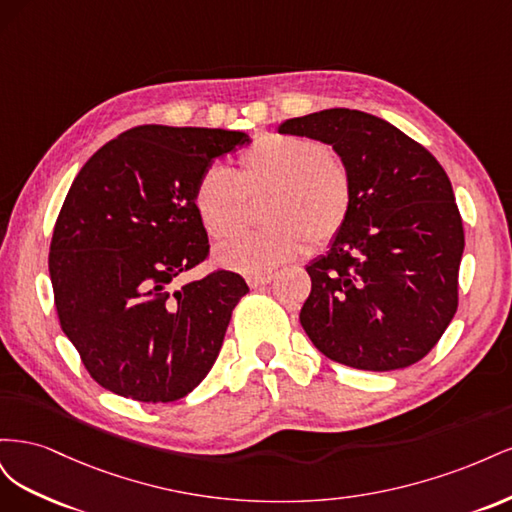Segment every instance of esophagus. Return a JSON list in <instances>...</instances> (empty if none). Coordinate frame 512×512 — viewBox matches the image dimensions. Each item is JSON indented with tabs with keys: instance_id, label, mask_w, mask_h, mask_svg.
<instances>
[{
	"instance_id": "34e87169",
	"label": "esophagus",
	"mask_w": 512,
	"mask_h": 512,
	"mask_svg": "<svg viewBox=\"0 0 512 512\" xmlns=\"http://www.w3.org/2000/svg\"><path fill=\"white\" fill-rule=\"evenodd\" d=\"M273 280H275V275H271V273H267V275H250V277H247V284H250L252 288H258V286L271 284Z\"/></svg>"
}]
</instances>
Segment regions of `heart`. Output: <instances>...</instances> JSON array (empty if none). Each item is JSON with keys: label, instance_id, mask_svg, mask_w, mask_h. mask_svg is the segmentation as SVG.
<instances>
[{"label": "heart", "instance_id": "1", "mask_svg": "<svg viewBox=\"0 0 512 512\" xmlns=\"http://www.w3.org/2000/svg\"><path fill=\"white\" fill-rule=\"evenodd\" d=\"M273 190L265 230L243 232L215 250L224 269L262 275L305 254L307 243L327 245L344 230L354 200L346 164L316 138L265 134L239 156V173L211 164L194 188V207L213 239L243 226L247 196Z\"/></svg>", "mask_w": 512, "mask_h": 512}]
</instances>
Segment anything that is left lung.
Masks as SVG:
<instances>
[{
  "label": "left lung",
  "instance_id": "1",
  "mask_svg": "<svg viewBox=\"0 0 512 512\" xmlns=\"http://www.w3.org/2000/svg\"><path fill=\"white\" fill-rule=\"evenodd\" d=\"M277 132L331 145L354 188L344 230L305 267L307 337L354 369L421 361L457 312L463 224L444 168L389 121L350 108L286 119Z\"/></svg>",
  "mask_w": 512,
  "mask_h": 512
}]
</instances>
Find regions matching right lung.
<instances>
[{
  "instance_id": "1",
  "label": "right lung",
  "mask_w": 512,
  "mask_h": 512,
  "mask_svg": "<svg viewBox=\"0 0 512 512\" xmlns=\"http://www.w3.org/2000/svg\"><path fill=\"white\" fill-rule=\"evenodd\" d=\"M250 141L237 130L138 126L74 177L49 273L61 329L104 389L168 404L192 393L218 359L250 288L232 271L188 284L179 277L209 254L194 207L200 173Z\"/></svg>"
}]
</instances>
